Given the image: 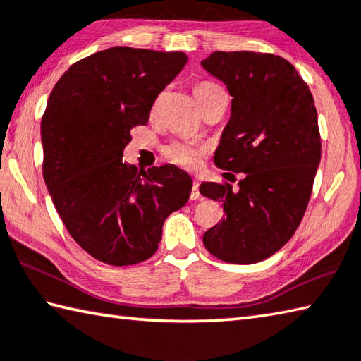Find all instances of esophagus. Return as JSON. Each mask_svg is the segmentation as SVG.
I'll return each instance as SVG.
<instances>
[{
    "mask_svg": "<svg viewBox=\"0 0 361 361\" xmlns=\"http://www.w3.org/2000/svg\"><path fill=\"white\" fill-rule=\"evenodd\" d=\"M200 196H201V193H200V182L195 180L193 182V187H192V195H190V198L195 201V200H200Z\"/></svg>",
    "mask_w": 361,
    "mask_h": 361,
    "instance_id": "obj_1",
    "label": "esophagus"
}]
</instances>
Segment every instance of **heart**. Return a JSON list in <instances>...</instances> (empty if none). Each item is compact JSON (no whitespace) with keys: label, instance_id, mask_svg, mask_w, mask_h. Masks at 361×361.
Returning a JSON list of instances; mask_svg holds the SVG:
<instances>
[{"label":"heart","instance_id":"heart-1","mask_svg":"<svg viewBox=\"0 0 361 361\" xmlns=\"http://www.w3.org/2000/svg\"><path fill=\"white\" fill-rule=\"evenodd\" d=\"M219 87L220 86L210 83V81H201V83L193 86V96L200 104L204 97H207L210 92L219 90ZM204 154H206V149L190 141H176L165 149V157L169 161L187 169L200 168Z\"/></svg>","mask_w":361,"mask_h":361}]
</instances>
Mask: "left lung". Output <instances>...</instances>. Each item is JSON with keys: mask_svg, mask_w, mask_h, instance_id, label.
I'll return each instance as SVG.
<instances>
[{"mask_svg": "<svg viewBox=\"0 0 361 361\" xmlns=\"http://www.w3.org/2000/svg\"><path fill=\"white\" fill-rule=\"evenodd\" d=\"M201 66L233 97L214 161L243 173L237 192L229 183L200 185L224 210L202 242L224 262L255 264L286 245L307 210L321 161L314 99L295 67L275 54L214 51Z\"/></svg>", "mask_w": 361, "mask_h": 361, "instance_id": "8db88e82", "label": "left lung"}]
</instances>
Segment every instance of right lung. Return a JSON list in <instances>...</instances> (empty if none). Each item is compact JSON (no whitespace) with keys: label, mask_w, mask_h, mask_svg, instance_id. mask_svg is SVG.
<instances>
[{"label":"right lung","mask_w":361,"mask_h":361,"mask_svg":"<svg viewBox=\"0 0 361 361\" xmlns=\"http://www.w3.org/2000/svg\"><path fill=\"white\" fill-rule=\"evenodd\" d=\"M187 63L182 51L111 47L72 64L40 124L44 180L69 234L96 259L132 265L159 248L166 216L187 204L192 178L174 165L122 160L135 126Z\"/></svg>","instance_id":"right-lung-1"}]
</instances>
